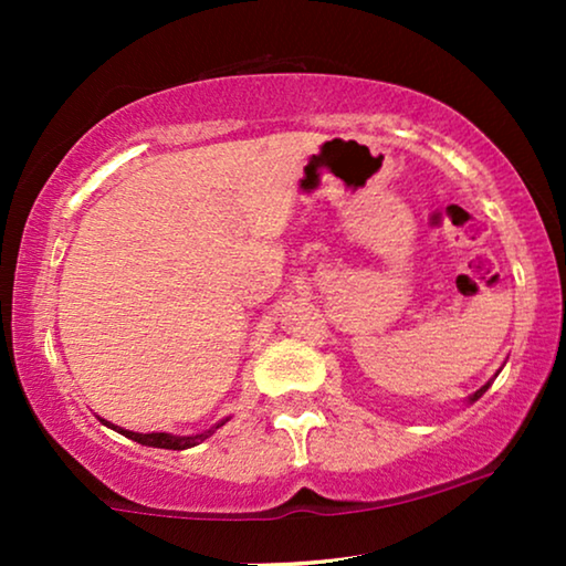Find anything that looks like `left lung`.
I'll list each match as a JSON object with an SVG mask.
<instances>
[{
    "instance_id": "1",
    "label": "left lung",
    "mask_w": 566,
    "mask_h": 566,
    "mask_svg": "<svg viewBox=\"0 0 566 566\" xmlns=\"http://www.w3.org/2000/svg\"><path fill=\"white\" fill-rule=\"evenodd\" d=\"M486 389H490V384H484V386H482V389H476L474 394H471V397H469V401H476L479 397H482V394H484Z\"/></svg>"
}]
</instances>
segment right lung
<instances>
[{
  "label": "right lung",
  "instance_id": "obj_1",
  "mask_svg": "<svg viewBox=\"0 0 566 566\" xmlns=\"http://www.w3.org/2000/svg\"><path fill=\"white\" fill-rule=\"evenodd\" d=\"M227 420H229V417H227ZM227 420H221L219 424H213L211 430L198 432V436H169V432H134V430H123V428H118V424H111L107 420H103V422L107 424V428H113L115 432H120V436L136 440V443H142V446L167 448V451H185V448H192V446L203 443V440L208 436H213V432L219 430Z\"/></svg>",
  "mask_w": 566,
  "mask_h": 566
}]
</instances>
